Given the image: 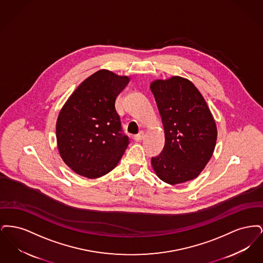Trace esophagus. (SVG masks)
<instances>
[{"instance_id": "34e87169", "label": "esophagus", "mask_w": 263, "mask_h": 263, "mask_svg": "<svg viewBox=\"0 0 263 263\" xmlns=\"http://www.w3.org/2000/svg\"><path fill=\"white\" fill-rule=\"evenodd\" d=\"M143 137H144V132L141 131V132H139L138 134H136V135H134V140L139 142V141H141V140L143 139Z\"/></svg>"}]
</instances>
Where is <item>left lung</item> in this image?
Segmentation results:
<instances>
[{
	"label": "left lung",
	"mask_w": 263,
	"mask_h": 263,
	"mask_svg": "<svg viewBox=\"0 0 263 263\" xmlns=\"http://www.w3.org/2000/svg\"><path fill=\"white\" fill-rule=\"evenodd\" d=\"M162 117L165 143L152 158L157 175L168 184L197 177L212 157L217 127L207 103L186 79L173 77L151 84Z\"/></svg>",
	"instance_id": "obj_1"
}]
</instances>
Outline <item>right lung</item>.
Listing matches in <instances>:
<instances>
[{
  "label": "right lung",
  "mask_w": 263,
  "mask_h": 263,
  "mask_svg": "<svg viewBox=\"0 0 263 263\" xmlns=\"http://www.w3.org/2000/svg\"><path fill=\"white\" fill-rule=\"evenodd\" d=\"M129 83L126 76L100 70L86 79L59 113L56 137L60 156L76 174L98 178L116 166L129 144L115 107Z\"/></svg>",
  "instance_id": "1"
}]
</instances>
